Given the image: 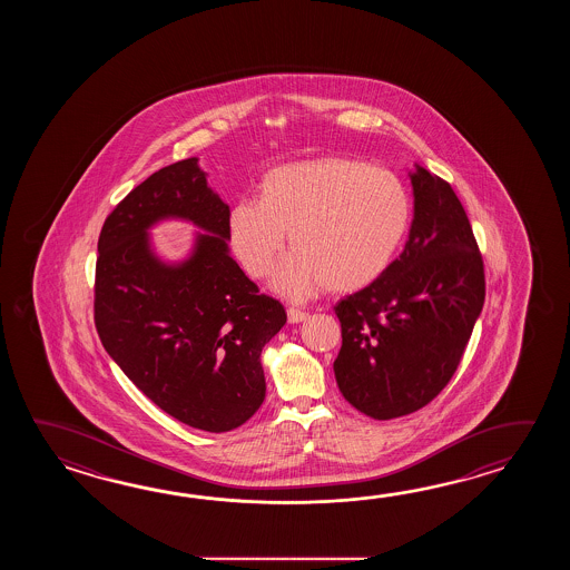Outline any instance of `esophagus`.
Instances as JSON below:
<instances>
[{
    "label": "esophagus",
    "mask_w": 570,
    "mask_h": 570,
    "mask_svg": "<svg viewBox=\"0 0 570 570\" xmlns=\"http://www.w3.org/2000/svg\"><path fill=\"white\" fill-rule=\"evenodd\" d=\"M287 317H289L291 324H299V322H303V320L307 317V314H305L303 309H299V307H289V309H287Z\"/></svg>",
    "instance_id": "1"
}]
</instances>
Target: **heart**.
<instances>
[{
  "instance_id": "obj_1",
  "label": "heart",
  "mask_w": 570,
  "mask_h": 570,
  "mask_svg": "<svg viewBox=\"0 0 570 570\" xmlns=\"http://www.w3.org/2000/svg\"><path fill=\"white\" fill-rule=\"evenodd\" d=\"M412 224V197L397 175L351 157L281 165L258 197L230 207L232 253L253 279H265L289 234L295 253L273 287L303 299L326 285L346 293L373 285L393 263Z\"/></svg>"
}]
</instances>
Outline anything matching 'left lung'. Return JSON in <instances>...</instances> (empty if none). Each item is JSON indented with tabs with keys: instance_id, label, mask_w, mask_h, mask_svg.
<instances>
[{
	"instance_id": "obj_1",
	"label": "left lung",
	"mask_w": 570,
	"mask_h": 570,
	"mask_svg": "<svg viewBox=\"0 0 570 570\" xmlns=\"http://www.w3.org/2000/svg\"><path fill=\"white\" fill-rule=\"evenodd\" d=\"M412 230L379 279L336 303L344 400L373 420L417 412L456 373L484 303V265L449 181L417 167Z\"/></svg>"
}]
</instances>
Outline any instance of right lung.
<instances>
[{"mask_svg":"<svg viewBox=\"0 0 570 570\" xmlns=\"http://www.w3.org/2000/svg\"><path fill=\"white\" fill-rule=\"evenodd\" d=\"M228 212L197 158H185L134 187L97 240L94 320L104 348L163 412L204 432H230L263 405L261 352L287 322L228 255ZM170 215L210 232L181 268L160 266L145 238Z\"/></svg>","mask_w":570,"mask_h":570,"instance_id":"add662e5","label":"right lung"}]
</instances>
